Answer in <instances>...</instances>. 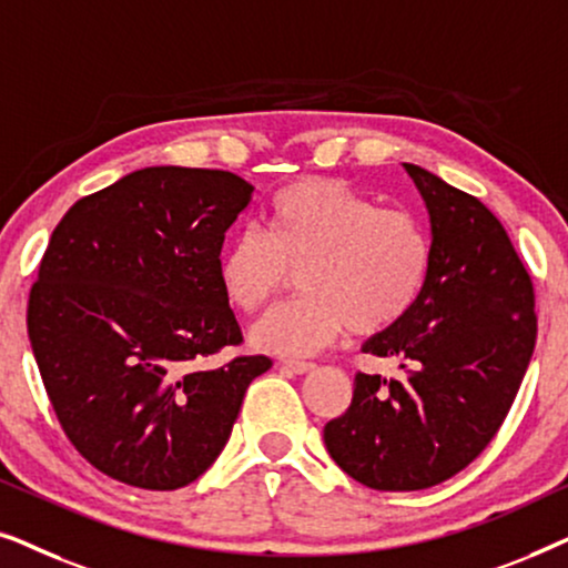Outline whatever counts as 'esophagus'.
I'll return each mask as SVG.
<instances>
[{
	"mask_svg": "<svg viewBox=\"0 0 568 568\" xmlns=\"http://www.w3.org/2000/svg\"><path fill=\"white\" fill-rule=\"evenodd\" d=\"M282 369H290V372H294V375H307V372L315 369V364L313 362H294V359H290V362H282Z\"/></svg>",
	"mask_w": 568,
	"mask_h": 568,
	"instance_id": "esophagus-1",
	"label": "esophagus"
}]
</instances>
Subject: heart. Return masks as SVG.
<instances>
[{
	"label": "heart",
	"instance_id": "b5f03b06",
	"mask_svg": "<svg viewBox=\"0 0 568 568\" xmlns=\"http://www.w3.org/2000/svg\"><path fill=\"white\" fill-rule=\"evenodd\" d=\"M432 243L416 214L379 209L344 181L305 178L271 199L261 232H240L216 263L222 294L240 313L271 305L292 274L300 292L253 325L258 352L307 356L352 328L375 336L406 317L424 290Z\"/></svg>",
	"mask_w": 568,
	"mask_h": 568
}]
</instances>
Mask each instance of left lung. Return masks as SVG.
<instances>
[{
	"mask_svg": "<svg viewBox=\"0 0 568 568\" xmlns=\"http://www.w3.org/2000/svg\"><path fill=\"white\" fill-rule=\"evenodd\" d=\"M432 222V263L406 317L362 346L403 377L356 372L344 416L325 424L336 465L377 491H418L484 453L530 364L532 278L501 222L476 196L403 162Z\"/></svg>",
	"mask_w": 568,
	"mask_h": 568,
	"instance_id": "1",
	"label": "left lung"
}]
</instances>
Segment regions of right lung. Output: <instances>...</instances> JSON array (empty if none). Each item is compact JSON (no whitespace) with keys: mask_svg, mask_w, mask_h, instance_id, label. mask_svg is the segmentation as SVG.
<instances>
[{"mask_svg":"<svg viewBox=\"0 0 568 568\" xmlns=\"http://www.w3.org/2000/svg\"><path fill=\"white\" fill-rule=\"evenodd\" d=\"M253 185L227 170L144 168L77 201L28 300V336L61 429L92 468L175 491L227 445L268 356L201 367L243 333L222 294L224 232Z\"/></svg>","mask_w":568,"mask_h":568,"instance_id":"obj_1","label":"right lung"}]
</instances>
